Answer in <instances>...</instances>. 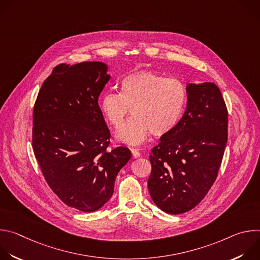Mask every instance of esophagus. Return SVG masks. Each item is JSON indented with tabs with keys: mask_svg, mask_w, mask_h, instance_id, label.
I'll list each match as a JSON object with an SVG mask.
<instances>
[{
	"mask_svg": "<svg viewBox=\"0 0 260 260\" xmlns=\"http://www.w3.org/2000/svg\"><path fill=\"white\" fill-rule=\"evenodd\" d=\"M131 152H132V155H133V157L134 158H138V157H140V152H139V150L138 149H136V148H131Z\"/></svg>",
	"mask_w": 260,
	"mask_h": 260,
	"instance_id": "obj_1",
	"label": "esophagus"
}]
</instances>
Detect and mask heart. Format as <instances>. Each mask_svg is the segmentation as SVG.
Segmentation results:
<instances>
[{
	"instance_id": "1",
	"label": "heart",
	"mask_w": 260,
	"mask_h": 260,
	"mask_svg": "<svg viewBox=\"0 0 260 260\" xmlns=\"http://www.w3.org/2000/svg\"><path fill=\"white\" fill-rule=\"evenodd\" d=\"M187 87L180 79L153 71H138L120 82V91H106L100 100L101 112L114 128L122 125L129 108L133 116L115 135L117 141L138 145L151 133L169 134L179 122L187 103Z\"/></svg>"
}]
</instances>
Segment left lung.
Listing matches in <instances>:
<instances>
[{"label": "left lung", "mask_w": 260, "mask_h": 260, "mask_svg": "<svg viewBox=\"0 0 260 260\" xmlns=\"http://www.w3.org/2000/svg\"><path fill=\"white\" fill-rule=\"evenodd\" d=\"M187 108L169 134L153 147L148 189L169 214L193 209L214 184L228 142L229 112L218 86L187 84Z\"/></svg>", "instance_id": "obj_1"}]
</instances>
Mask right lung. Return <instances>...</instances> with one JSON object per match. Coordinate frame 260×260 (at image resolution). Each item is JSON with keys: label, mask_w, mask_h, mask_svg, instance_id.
Instances as JSON below:
<instances>
[{"label": "right lung", "mask_w": 260, "mask_h": 260, "mask_svg": "<svg viewBox=\"0 0 260 260\" xmlns=\"http://www.w3.org/2000/svg\"><path fill=\"white\" fill-rule=\"evenodd\" d=\"M109 79L100 61L57 64L32 111L31 144L41 172L63 204L82 212L111 199L116 176L132 156L122 146L108 150L111 134L98 100Z\"/></svg>", "instance_id": "obj_1"}]
</instances>
